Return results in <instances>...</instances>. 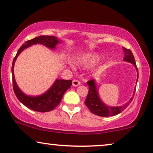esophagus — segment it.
<instances>
[{"label":"esophagus","mask_w":153,"mask_h":153,"mask_svg":"<svg viewBox=\"0 0 153 153\" xmlns=\"http://www.w3.org/2000/svg\"><path fill=\"white\" fill-rule=\"evenodd\" d=\"M81 84L80 81L76 80V79H74V80L72 81V85L73 86H78V85H79Z\"/></svg>","instance_id":"34e87169"}]
</instances>
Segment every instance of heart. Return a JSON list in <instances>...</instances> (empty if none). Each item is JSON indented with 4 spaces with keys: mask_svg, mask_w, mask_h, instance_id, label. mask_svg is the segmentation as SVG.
I'll use <instances>...</instances> for the list:
<instances>
[{
    "mask_svg": "<svg viewBox=\"0 0 153 153\" xmlns=\"http://www.w3.org/2000/svg\"><path fill=\"white\" fill-rule=\"evenodd\" d=\"M100 56L95 53H87L81 56L78 60V63L84 68H89L97 64L100 60Z\"/></svg>",
    "mask_w": 153,
    "mask_h": 153,
    "instance_id": "obj_1",
    "label": "heart"
}]
</instances>
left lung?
Masks as SVG:
<instances>
[{"instance_id": "8db88e82", "label": "left lung", "mask_w": 153, "mask_h": 153, "mask_svg": "<svg viewBox=\"0 0 153 153\" xmlns=\"http://www.w3.org/2000/svg\"><path fill=\"white\" fill-rule=\"evenodd\" d=\"M123 51H124V58L123 60L125 61L130 62L135 67L136 70L137 71V83L139 79V71L136 65V62L132 52L129 49H127L126 48L123 47ZM87 84L88 85L89 91L88 94L86 99H85V104L88 108V109L91 111V112L93 114L97 115V116H102V117H108V116H116V115L120 114L123 111V110L125 109L129 104L132 101L133 97L134 95V93L136 91V86L134 88V91L133 97L129 100V101L127 104L120 106H108L104 103L100 99L99 93H98L97 85H96L95 80L88 81L87 82Z\"/></svg>"}]
</instances>
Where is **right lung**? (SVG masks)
<instances>
[{"label": "right lung", "mask_w": 153, "mask_h": 153, "mask_svg": "<svg viewBox=\"0 0 153 153\" xmlns=\"http://www.w3.org/2000/svg\"><path fill=\"white\" fill-rule=\"evenodd\" d=\"M55 36L42 35L35 37L30 40L26 41L18 50L17 53L14 57L12 65V83L13 89L18 100L26 106V107L33 111L38 112H48L55 108L61 101L62 96L72 85V80H64V79H56L51 87L42 95L38 96H29L23 93L16 84L14 74V66L18 56L25 49L33 45L40 44L51 49H54L56 46L60 42Z\"/></svg>", "instance_id": "obj_1"}]
</instances>
